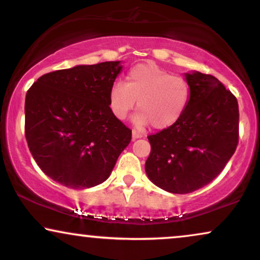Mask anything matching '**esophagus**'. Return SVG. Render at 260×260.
<instances>
[{
    "instance_id": "esophagus-1",
    "label": "esophagus",
    "mask_w": 260,
    "mask_h": 260,
    "mask_svg": "<svg viewBox=\"0 0 260 260\" xmlns=\"http://www.w3.org/2000/svg\"><path fill=\"white\" fill-rule=\"evenodd\" d=\"M143 136H144V134L141 133V132H139V131L133 129V132H132V138H133L134 140H136V139H139V138H143Z\"/></svg>"
}]
</instances>
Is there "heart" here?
<instances>
[{
  "mask_svg": "<svg viewBox=\"0 0 260 260\" xmlns=\"http://www.w3.org/2000/svg\"><path fill=\"white\" fill-rule=\"evenodd\" d=\"M189 85L179 75H172L153 62L132 67L123 84H114L109 91L111 113L124 120L136 107L139 111L133 122L143 127L147 123L156 129L173 126L180 119L189 101Z\"/></svg>",
  "mask_w": 260,
  "mask_h": 260,
  "instance_id": "obj_1",
  "label": "heart"
}]
</instances>
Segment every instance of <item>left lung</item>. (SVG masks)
<instances>
[{"instance_id": "obj_1", "label": "left lung", "mask_w": 260, "mask_h": 260, "mask_svg": "<svg viewBox=\"0 0 260 260\" xmlns=\"http://www.w3.org/2000/svg\"><path fill=\"white\" fill-rule=\"evenodd\" d=\"M189 101L173 126L149 136L150 181L175 194L194 192L224 169L239 141V106L217 78L185 73Z\"/></svg>"}]
</instances>
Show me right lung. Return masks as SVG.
Returning a JSON list of instances; mask_svg holds the SVG:
<instances>
[{
    "label": "right lung",
    "mask_w": 260,
    "mask_h": 260,
    "mask_svg": "<svg viewBox=\"0 0 260 260\" xmlns=\"http://www.w3.org/2000/svg\"><path fill=\"white\" fill-rule=\"evenodd\" d=\"M121 61L79 64L42 75L25 100V136L38 167L73 189L94 187L113 172L132 139L109 107Z\"/></svg>",
    "instance_id": "obj_1"
}]
</instances>
